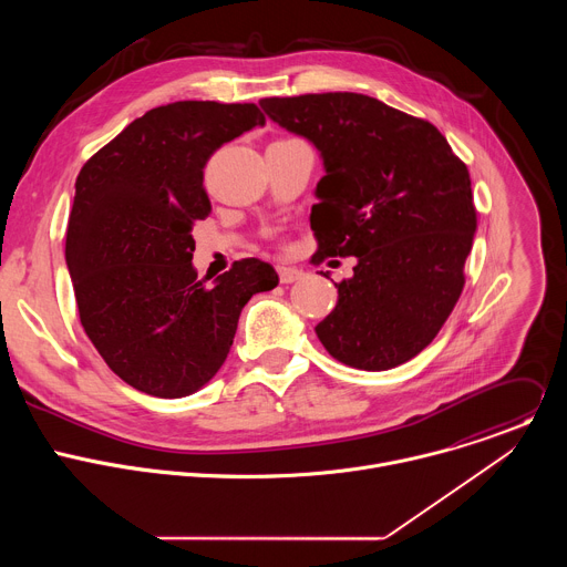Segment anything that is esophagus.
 Here are the masks:
<instances>
[{
	"label": "esophagus",
	"mask_w": 567,
	"mask_h": 567,
	"mask_svg": "<svg viewBox=\"0 0 567 567\" xmlns=\"http://www.w3.org/2000/svg\"><path fill=\"white\" fill-rule=\"evenodd\" d=\"M278 276H280L282 285H291V282L300 280L305 274H302V269H296V267H278Z\"/></svg>",
	"instance_id": "esophagus-1"
}]
</instances>
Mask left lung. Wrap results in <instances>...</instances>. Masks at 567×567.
Instances as JSON below:
<instances>
[{
	"label": "left lung",
	"mask_w": 567,
	"mask_h": 567,
	"mask_svg": "<svg viewBox=\"0 0 567 567\" xmlns=\"http://www.w3.org/2000/svg\"><path fill=\"white\" fill-rule=\"evenodd\" d=\"M260 107L309 138L326 166L309 217L318 241L311 262L359 260L316 326L320 343L359 370L411 361L464 287L477 226L464 161L433 123L363 94L274 96Z\"/></svg>",
	"instance_id": "8db88e82"
}]
</instances>
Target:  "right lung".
Returning <instances> with one entry per match:
<instances>
[{"instance_id": "right-lung-1", "label": "right lung", "mask_w": 567, "mask_h": 567, "mask_svg": "<svg viewBox=\"0 0 567 567\" xmlns=\"http://www.w3.org/2000/svg\"><path fill=\"white\" fill-rule=\"evenodd\" d=\"M265 125L254 103L179 101L132 121L75 179L64 258L80 322L127 385L177 399L226 361L254 293L278 285L258 258L215 287L193 269V226L210 215L204 168L235 136Z\"/></svg>"}]
</instances>
